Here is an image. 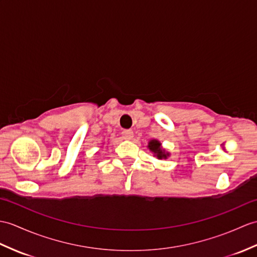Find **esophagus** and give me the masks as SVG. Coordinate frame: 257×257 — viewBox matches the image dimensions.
<instances>
[{
	"label": "esophagus",
	"mask_w": 257,
	"mask_h": 257,
	"mask_svg": "<svg viewBox=\"0 0 257 257\" xmlns=\"http://www.w3.org/2000/svg\"><path fill=\"white\" fill-rule=\"evenodd\" d=\"M122 138L124 140H131L134 138V131L133 130H124L122 131Z\"/></svg>",
	"instance_id": "1"
}]
</instances>
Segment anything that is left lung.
Here are the masks:
<instances>
[{
    "mask_svg": "<svg viewBox=\"0 0 257 257\" xmlns=\"http://www.w3.org/2000/svg\"><path fill=\"white\" fill-rule=\"evenodd\" d=\"M148 149L150 150L153 156L159 160H166L170 157V152H168L165 149L162 147V143H161L158 139H151L148 143Z\"/></svg>",
    "mask_w": 257,
    "mask_h": 257,
    "instance_id": "1",
    "label": "left lung"
}]
</instances>
